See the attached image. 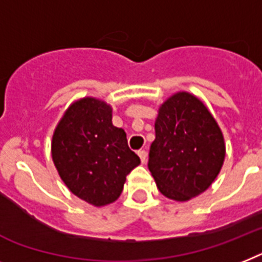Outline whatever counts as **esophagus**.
Returning <instances> with one entry per match:
<instances>
[{
    "label": "esophagus",
    "instance_id": "obj_1",
    "mask_svg": "<svg viewBox=\"0 0 262 262\" xmlns=\"http://www.w3.org/2000/svg\"><path fill=\"white\" fill-rule=\"evenodd\" d=\"M138 155H139L142 163H146V162H147V151L146 150L138 151Z\"/></svg>",
    "mask_w": 262,
    "mask_h": 262
}]
</instances>
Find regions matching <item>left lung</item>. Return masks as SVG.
<instances>
[{"label": "left lung", "instance_id": "left-lung-1", "mask_svg": "<svg viewBox=\"0 0 262 262\" xmlns=\"http://www.w3.org/2000/svg\"><path fill=\"white\" fill-rule=\"evenodd\" d=\"M222 131L206 105L177 92L159 107L148 170L162 194L185 202L210 187L225 161Z\"/></svg>", "mask_w": 262, "mask_h": 262}]
</instances>
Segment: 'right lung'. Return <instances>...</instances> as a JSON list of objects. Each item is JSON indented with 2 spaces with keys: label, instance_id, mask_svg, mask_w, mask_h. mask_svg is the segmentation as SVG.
<instances>
[{
  "label": "right lung",
  "instance_id": "right-lung-1",
  "mask_svg": "<svg viewBox=\"0 0 262 262\" xmlns=\"http://www.w3.org/2000/svg\"><path fill=\"white\" fill-rule=\"evenodd\" d=\"M52 159L67 187L94 206L115 202L140 163L124 129L112 124L111 105L95 97L69 105L52 136Z\"/></svg>",
  "mask_w": 262,
  "mask_h": 262
}]
</instances>
